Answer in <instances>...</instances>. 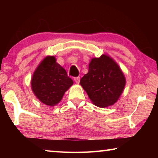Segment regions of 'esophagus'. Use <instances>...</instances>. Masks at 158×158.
<instances>
[{
  "label": "esophagus",
  "instance_id": "obj_1",
  "mask_svg": "<svg viewBox=\"0 0 158 158\" xmlns=\"http://www.w3.org/2000/svg\"><path fill=\"white\" fill-rule=\"evenodd\" d=\"M74 81H75L77 84H79V81H80V77H75V78L74 79Z\"/></svg>",
  "mask_w": 158,
  "mask_h": 158
}]
</instances>
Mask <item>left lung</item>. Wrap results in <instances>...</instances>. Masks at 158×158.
Instances as JSON below:
<instances>
[{
  "label": "left lung",
  "instance_id": "obj_1",
  "mask_svg": "<svg viewBox=\"0 0 158 158\" xmlns=\"http://www.w3.org/2000/svg\"><path fill=\"white\" fill-rule=\"evenodd\" d=\"M92 102L100 107L113 105L123 91L125 78L116 63L106 55L93 58L89 73L80 80Z\"/></svg>",
  "mask_w": 158,
  "mask_h": 158
}]
</instances>
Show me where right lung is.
Masks as SVG:
<instances>
[{"label": "right lung", "instance_id": "right-lung-1", "mask_svg": "<svg viewBox=\"0 0 158 158\" xmlns=\"http://www.w3.org/2000/svg\"><path fill=\"white\" fill-rule=\"evenodd\" d=\"M73 84L65 69L56 62L54 56H47L34 72L31 80L32 90L42 103L54 106L61 100Z\"/></svg>", "mask_w": 158, "mask_h": 158}]
</instances>
